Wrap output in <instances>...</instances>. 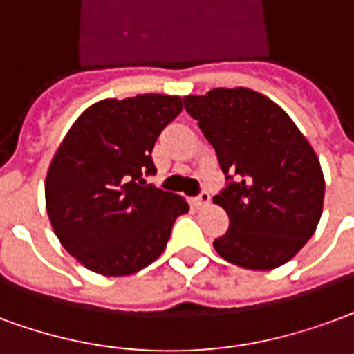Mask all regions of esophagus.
Listing matches in <instances>:
<instances>
[{
    "instance_id": "34e87169",
    "label": "esophagus",
    "mask_w": 354,
    "mask_h": 354,
    "mask_svg": "<svg viewBox=\"0 0 354 354\" xmlns=\"http://www.w3.org/2000/svg\"><path fill=\"white\" fill-rule=\"evenodd\" d=\"M210 204V193L208 191H203L198 197L193 198V206L195 208H204V206H208Z\"/></svg>"
}]
</instances>
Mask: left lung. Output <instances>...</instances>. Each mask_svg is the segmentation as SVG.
Listing matches in <instances>:
<instances>
[{
    "label": "left lung",
    "instance_id": "left-lung-1",
    "mask_svg": "<svg viewBox=\"0 0 354 354\" xmlns=\"http://www.w3.org/2000/svg\"><path fill=\"white\" fill-rule=\"evenodd\" d=\"M185 111L216 150L230 180L214 203L229 229L214 240L225 261L248 270H274L315 232L324 201L319 157L289 114L250 88H216L184 97Z\"/></svg>",
    "mask_w": 354,
    "mask_h": 354
}]
</instances>
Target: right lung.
Instances as JSON below:
<instances>
[{"label": "right lung", "instance_id": "add662e5", "mask_svg": "<svg viewBox=\"0 0 354 354\" xmlns=\"http://www.w3.org/2000/svg\"><path fill=\"white\" fill-rule=\"evenodd\" d=\"M182 97L144 93L97 101L77 118L44 180L50 225L67 253L106 277L137 274L167 248L189 206L146 185L159 133L182 112Z\"/></svg>", "mask_w": 354, "mask_h": 354}]
</instances>
